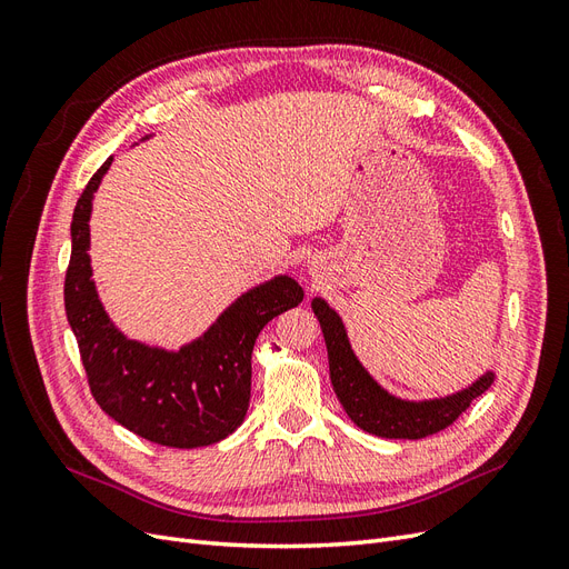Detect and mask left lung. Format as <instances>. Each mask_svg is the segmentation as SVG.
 Returning <instances> with one entry per match:
<instances>
[{
	"label": "left lung",
	"mask_w": 569,
	"mask_h": 569,
	"mask_svg": "<svg viewBox=\"0 0 569 569\" xmlns=\"http://www.w3.org/2000/svg\"><path fill=\"white\" fill-rule=\"evenodd\" d=\"M313 313L318 316L325 335L327 358H330V377L337 399L343 410H347V416L360 429H366V432L375 437L425 439L429 435H437L441 429L453 425L470 408L472 399L485 393L493 382V375L487 372L470 389L446 396V399L422 403L393 399L358 363V358L349 347L347 332H343V325L332 308L322 299H316Z\"/></svg>",
	"instance_id": "8db88e82"
}]
</instances>
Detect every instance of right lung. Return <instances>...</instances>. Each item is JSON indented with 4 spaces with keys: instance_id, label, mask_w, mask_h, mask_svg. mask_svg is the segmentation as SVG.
Segmentation results:
<instances>
[{
    "instance_id": "obj_1",
    "label": "right lung",
    "mask_w": 569,
    "mask_h": 569,
    "mask_svg": "<svg viewBox=\"0 0 569 569\" xmlns=\"http://www.w3.org/2000/svg\"><path fill=\"white\" fill-rule=\"evenodd\" d=\"M113 159L84 184L71 222L63 301L80 360L99 408L147 441L170 449H199L232 435L251 399V351L263 327L303 301L291 278H274L239 297L203 339L180 353L130 341L109 322L92 284V194Z\"/></svg>"
}]
</instances>
